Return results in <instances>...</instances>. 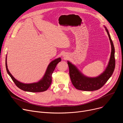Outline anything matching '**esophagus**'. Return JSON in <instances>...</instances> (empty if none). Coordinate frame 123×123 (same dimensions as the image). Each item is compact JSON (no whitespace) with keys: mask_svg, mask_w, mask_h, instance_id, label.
<instances>
[{"mask_svg":"<svg viewBox=\"0 0 123 123\" xmlns=\"http://www.w3.org/2000/svg\"><path fill=\"white\" fill-rule=\"evenodd\" d=\"M63 57L64 58H66L68 57V55H67L66 53H64V54H63Z\"/></svg>","mask_w":123,"mask_h":123,"instance_id":"obj_1","label":"esophagus"}]
</instances>
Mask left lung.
Listing matches in <instances>:
<instances>
[{
    "mask_svg": "<svg viewBox=\"0 0 123 123\" xmlns=\"http://www.w3.org/2000/svg\"><path fill=\"white\" fill-rule=\"evenodd\" d=\"M104 27L110 41L111 52L108 65L102 73L94 77L86 76L83 74L74 64L69 61H67L70 79L73 86L77 89L86 91L97 90L104 86L113 73L115 67V48L108 30L105 26Z\"/></svg>",
    "mask_w": 123,
    "mask_h": 123,
    "instance_id": "obj_1",
    "label": "left lung"
}]
</instances>
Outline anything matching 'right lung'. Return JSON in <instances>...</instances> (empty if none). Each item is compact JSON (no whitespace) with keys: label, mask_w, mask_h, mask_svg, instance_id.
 <instances>
[{"label":"right lung","mask_w":123,"mask_h":123,"mask_svg":"<svg viewBox=\"0 0 123 123\" xmlns=\"http://www.w3.org/2000/svg\"><path fill=\"white\" fill-rule=\"evenodd\" d=\"M61 61V58H58L52 61L48 65L46 71L42 78L38 81L32 83H24L16 80L9 72L7 67V57H6L5 65L7 72L14 82L15 85L19 89L24 91L30 92H44L49 88L52 83V74L55 70L57 64Z\"/></svg>","instance_id":"add662e5"}]
</instances>
